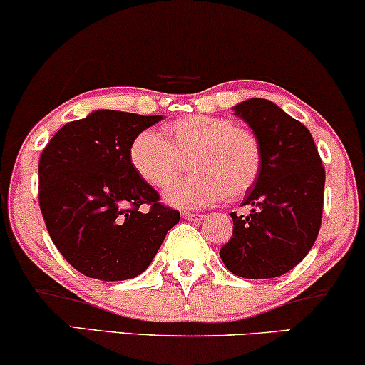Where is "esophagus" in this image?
Here are the masks:
<instances>
[{
  "label": "esophagus",
  "instance_id": "obj_1",
  "mask_svg": "<svg viewBox=\"0 0 365 365\" xmlns=\"http://www.w3.org/2000/svg\"><path fill=\"white\" fill-rule=\"evenodd\" d=\"M183 219L187 220H195V222H200V220L205 219V214H195V212H183Z\"/></svg>",
  "mask_w": 365,
  "mask_h": 365
}]
</instances>
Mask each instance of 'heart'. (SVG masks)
<instances>
[{
    "label": "heart",
    "instance_id": "1",
    "mask_svg": "<svg viewBox=\"0 0 365 365\" xmlns=\"http://www.w3.org/2000/svg\"><path fill=\"white\" fill-rule=\"evenodd\" d=\"M190 158L187 178L165 193L170 204L200 209L215 202L237 200L256 185L262 150L256 135L222 116L190 114L165 126V136L145 129L129 145V163L150 187H168Z\"/></svg>",
    "mask_w": 365,
    "mask_h": 365
}]
</instances>
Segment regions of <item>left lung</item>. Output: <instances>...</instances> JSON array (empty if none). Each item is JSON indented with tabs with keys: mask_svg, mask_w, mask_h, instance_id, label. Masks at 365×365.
Masks as SVG:
<instances>
[{
	"mask_svg": "<svg viewBox=\"0 0 365 365\" xmlns=\"http://www.w3.org/2000/svg\"><path fill=\"white\" fill-rule=\"evenodd\" d=\"M262 150V168L242 205L232 212V237L220 257L232 274L264 279L288 273L308 255L322 225L325 168L310 131L266 99L234 106Z\"/></svg>",
	"mask_w": 365,
	"mask_h": 365,
	"instance_id": "obj_1",
	"label": "left lung"
}]
</instances>
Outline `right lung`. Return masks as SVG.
I'll return each instance as SVG.
<instances>
[{
    "instance_id": "add662e5",
    "label": "right lung",
    "mask_w": 365,
    "mask_h": 365,
    "mask_svg": "<svg viewBox=\"0 0 365 365\" xmlns=\"http://www.w3.org/2000/svg\"><path fill=\"white\" fill-rule=\"evenodd\" d=\"M161 116L94 110L40 155L38 204L55 247L89 278L123 281L150 266L180 212L129 163V145Z\"/></svg>"
}]
</instances>
